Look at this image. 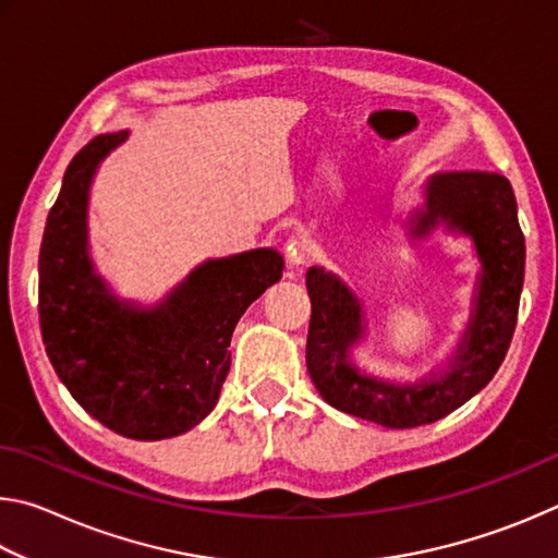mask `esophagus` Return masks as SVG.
<instances>
[{"label":"esophagus","mask_w":558,"mask_h":558,"mask_svg":"<svg viewBox=\"0 0 558 558\" xmlns=\"http://www.w3.org/2000/svg\"><path fill=\"white\" fill-rule=\"evenodd\" d=\"M286 258L290 263V268H300V266H307L310 263V248L305 241L300 239H290L286 245Z\"/></svg>","instance_id":"esophagus-1"}]
</instances>
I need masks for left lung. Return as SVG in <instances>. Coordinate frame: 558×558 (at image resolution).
<instances>
[{
    "mask_svg": "<svg viewBox=\"0 0 558 558\" xmlns=\"http://www.w3.org/2000/svg\"><path fill=\"white\" fill-rule=\"evenodd\" d=\"M426 214L415 233L438 219L475 241L483 276L475 313L462 337L456 364L440 379L389 386L349 364V344L362 335V310L342 280L323 268L307 270L313 317L307 329V372L323 399L356 418L386 428L426 426L485 389L512 342L524 282V233L509 179L497 172H438L426 189Z\"/></svg>",
    "mask_w": 558,
    "mask_h": 558,
    "instance_id": "8db88e82",
    "label": "left lung"
}]
</instances>
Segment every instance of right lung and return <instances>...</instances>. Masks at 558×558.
<instances>
[{
  "mask_svg": "<svg viewBox=\"0 0 558 558\" xmlns=\"http://www.w3.org/2000/svg\"><path fill=\"white\" fill-rule=\"evenodd\" d=\"M128 132L98 135L71 159L39 251V325L65 389L102 426L135 440L194 428L219 401L241 315L282 276L272 248L209 260L162 305L132 310L93 276L86 204L93 172Z\"/></svg>",
  "mask_w": 558,
  "mask_h": 558,
  "instance_id": "1",
  "label": "right lung"
}]
</instances>
